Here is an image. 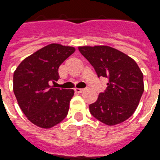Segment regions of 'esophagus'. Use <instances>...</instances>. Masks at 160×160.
Listing matches in <instances>:
<instances>
[{
  "label": "esophagus",
  "mask_w": 160,
  "mask_h": 160,
  "mask_svg": "<svg viewBox=\"0 0 160 160\" xmlns=\"http://www.w3.org/2000/svg\"><path fill=\"white\" fill-rule=\"evenodd\" d=\"M84 90H85L84 88H76V89H75V92H78V93H81V92H82Z\"/></svg>",
  "instance_id": "esophagus-1"
}]
</instances>
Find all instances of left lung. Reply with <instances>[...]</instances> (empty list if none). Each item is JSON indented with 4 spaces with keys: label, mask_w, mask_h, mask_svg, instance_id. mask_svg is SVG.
Masks as SVG:
<instances>
[{
    "label": "left lung",
    "mask_w": 160,
    "mask_h": 160,
    "mask_svg": "<svg viewBox=\"0 0 160 160\" xmlns=\"http://www.w3.org/2000/svg\"><path fill=\"white\" fill-rule=\"evenodd\" d=\"M78 50L98 78L108 79L106 90L89 105L91 114L110 126L127 120L138 107L144 90L143 75L135 61L108 46L79 47Z\"/></svg>",
    "instance_id": "1"
}]
</instances>
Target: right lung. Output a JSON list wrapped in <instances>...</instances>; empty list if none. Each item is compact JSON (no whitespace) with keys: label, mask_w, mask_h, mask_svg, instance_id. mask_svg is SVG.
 I'll return each instance as SVG.
<instances>
[{"label":"right lung","mask_w":160,"mask_h":160,"mask_svg":"<svg viewBox=\"0 0 160 160\" xmlns=\"http://www.w3.org/2000/svg\"><path fill=\"white\" fill-rule=\"evenodd\" d=\"M75 48L52 43L25 58L13 75V91L28 120L43 128L62 122L68 115L72 89L51 86L59 79L58 68Z\"/></svg>","instance_id":"1"}]
</instances>
